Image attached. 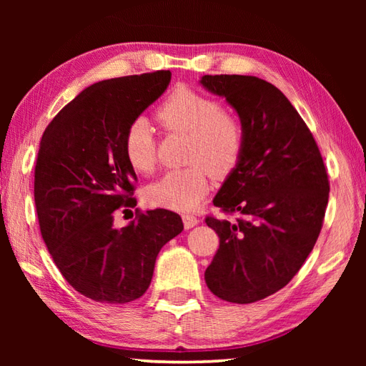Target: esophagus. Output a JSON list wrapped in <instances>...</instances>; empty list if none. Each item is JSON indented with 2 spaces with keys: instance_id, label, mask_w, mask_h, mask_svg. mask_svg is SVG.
I'll list each match as a JSON object with an SVG mask.
<instances>
[{
  "instance_id": "esophagus-1",
  "label": "esophagus",
  "mask_w": 366,
  "mask_h": 366,
  "mask_svg": "<svg viewBox=\"0 0 366 366\" xmlns=\"http://www.w3.org/2000/svg\"><path fill=\"white\" fill-rule=\"evenodd\" d=\"M182 220H184V227L187 228V229L193 228V227H195V224L199 223V220L197 219V217L192 215V214H184L182 215Z\"/></svg>"
}]
</instances>
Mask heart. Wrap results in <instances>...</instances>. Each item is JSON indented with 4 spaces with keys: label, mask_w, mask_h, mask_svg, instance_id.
Wrapping results in <instances>:
<instances>
[{
    "label": "heart",
    "mask_w": 366,
    "mask_h": 366,
    "mask_svg": "<svg viewBox=\"0 0 366 366\" xmlns=\"http://www.w3.org/2000/svg\"><path fill=\"white\" fill-rule=\"evenodd\" d=\"M168 132L189 135L185 162L190 167L171 169L146 189L152 206L190 211L209 189L207 171L224 176L236 168L245 144V126L240 116L212 96L189 86H179L163 99L155 112ZM124 155L138 173H149L155 165L154 129L146 119H135L124 134Z\"/></svg>",
    "instance_id": "obj_1"
}]
</instances>
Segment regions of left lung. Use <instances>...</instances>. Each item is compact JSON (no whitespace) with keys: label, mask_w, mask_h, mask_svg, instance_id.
<instances>
[{"label":"left lung","mask_w":366,"mask_h":366,"mask_svg":"<svg viewBox=\"0 0 366 366\" xmlns=\"http://www.w3.org/2000/svg\"><path fill=\"white\" fill-rule=\"evenodd\" d=\"M201 84L228 100L245 126V144L214 206L239 217H206L220 239L204 272L222 300L253 303L300 270L320 236L329 176L313 134L282 91L252 75H204Z\"/></svg>","instance_id":"left-lung-1"}]
</instances>
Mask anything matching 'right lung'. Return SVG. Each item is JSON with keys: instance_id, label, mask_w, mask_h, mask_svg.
Returning a JSON list of instances; mask_svg holds the SVG:
<instances>
[{"instance_id": "right-lung-1", "label": "right lung", "mask_w": 366, "mask_h": 366, "mask_svg": "<svg viewBox=\"0 0 366 366\" xmlns=\"http://www.w3.org/2000/svg\"><path fill=\"white\" fill-rule=\"evenodd\" d=\"M169 80V71H157L92 84L54 116L39 146L34 203L42 239L67 283L96 302L142 297L160 248L184 229L167 209L137 211L127 227H113L114 212L137 206L124 134Z\"/></svg>"}]
</instances>
